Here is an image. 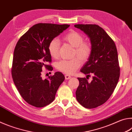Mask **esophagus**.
I'll list each match as a JSON object with an SVG mask.
<instances>
[{
    "label": "esophagus",
    "mask_w": 132,
    "mask_h": 132,
    "mask_svg": "<svg viewBox=\"0 0 132 132\" xmlns=\"http://www.w3.org/2000/svg\"><path fill=\"white\" fill-rule=\"evenodd\" d=\"M64 77H65V79L66 80H68V79H70V78L71 77L69 75H66L65 76H64Z\"/></svg>",
    "instance_id": "1"
}]
</instances>
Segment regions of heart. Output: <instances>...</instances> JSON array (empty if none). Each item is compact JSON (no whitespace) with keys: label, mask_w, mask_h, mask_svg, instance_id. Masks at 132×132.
Segmentation results:
<instances>
[{"label":"heart","mask_w":132,"mask_h":132,"mask_svg":"<svg viewBox=\"0 0 132 132\" xmlns=\"http://www.w3.org/2000/svg\"><path fill=\"white\" fill-rule=\"evenodd\" d=\"M63 41L70 44L74 47L73 56L70 60H62L56 64L57 70L66 75H71L79 68L82 63H86L92 53V45L87 41H84L83 35L77 31L71 30L62 38ZM60 42L56 39H53L50 42L48 46L49 53L51 57L56 59L59 55Z\"/></svg>","instance_id":"heart-1"}]
</instances>
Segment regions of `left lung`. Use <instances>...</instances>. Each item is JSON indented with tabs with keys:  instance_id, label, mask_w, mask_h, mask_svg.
<instances>
[{
	"instance_id": "obj_1",
	"label": "left lung",
	"mask_w": 132,
	"mask_h": 132,
	"mask_svg": "<svg viewBox=\"0 0 132 132\" xmlns=\"http://www.w3.org/2000/svg\"><path fill=\"white\" fill-rule=\"evenodd\" d=\"M75 27L88 35L93 49L88 61L80 70L88 77L93 75V80L90 82L87 78H77L76 99L85 108H95L110 98L118 84L120 67L117 49L113 39L99 26L76 24Z\"/></svg>"
}]
</instances>
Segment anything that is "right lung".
Instances as JSON below:
<instances>
[{"mask_svg":"<svg viewBox=\"0 0 132 132\" xmlns=\"http://www.w3.org/2000/svg\"><path fill=\"white\" fill-rule=\"evenodd\" d=\"M70 25L38 23L22 35L15 45L13 54L12 76L22 98L37 108L50 104L55 98L58 88L64 80L61 72H56L49 79H42V69L52 71L47 62L52 59L48 50L51 40Z\"/></svg>","mask_w":132,"mask_h":132,"instance_id":"right-lung-1","label":"right lung"}]
</instances>
